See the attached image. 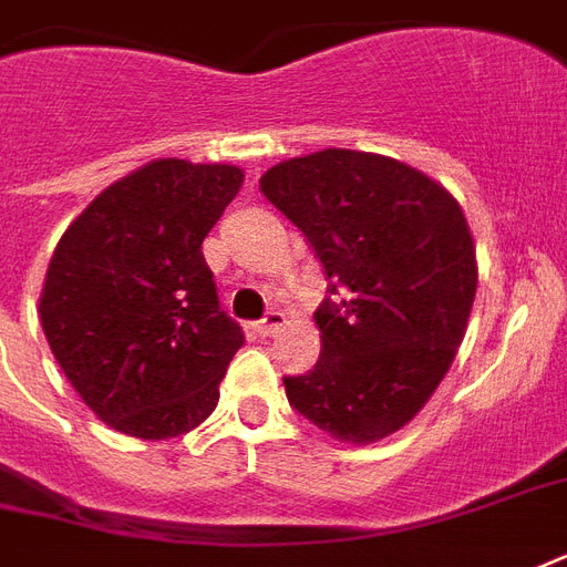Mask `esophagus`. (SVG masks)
Instances as JSON below:
<instances>
[{
  "label": "esophagus",
  "instance_id": "34e87169",
  "mask_svg": "<svg viewBox=\"0 0 567 567\" xmlns=\"http://www.w3.org/2000/svg\"><path fill=\"white\" fill-rule=\"evenodd\" d=\"M285 327V315L282 311H267L265 320H258V323H252V329H256L258 336H276L279 329Z\"/></svg>",
  "mask_w": 567,
  "mask_h": 567
}]
</instances>
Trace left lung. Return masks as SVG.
Segmentation results:
<instances>
[{
	"label": "left lung",
	"mask_w": 567,
	"mask_h": 567,
	"mask_svg": "<svg viewBox=\"0 0 567 567\" xmlns=\"http://www.w3.org/2000/svg\"><path fill=\"white\" fill-rule=\"evenodd\" d=\"M341 288L315 311V371L285 377L288 403L344 444L403 430L447 377L476 297V247L462 205L409 164L320 150L261 176Z\"/></svg>",
	"instance_id": "obj_1"
}]
</instances>
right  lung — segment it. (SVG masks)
<instances>
[{"instance_id": "add662e5", "label": "right lung", "mask_w": 567, "mask_h": 567, "mask_svg": "<svg viewBox=\"0 0 567 567\" xmlns=\"http://www.w3.org/2000/svg\"><path fill=\"white\" fill-rule=\"evenodd\" d=\"M235 164L155 158L102 190L58 240L40 323L100 421L144 441L214 412L244 332L217 302L203 240L238 196Z\"/></svg>"}]
</instances>
